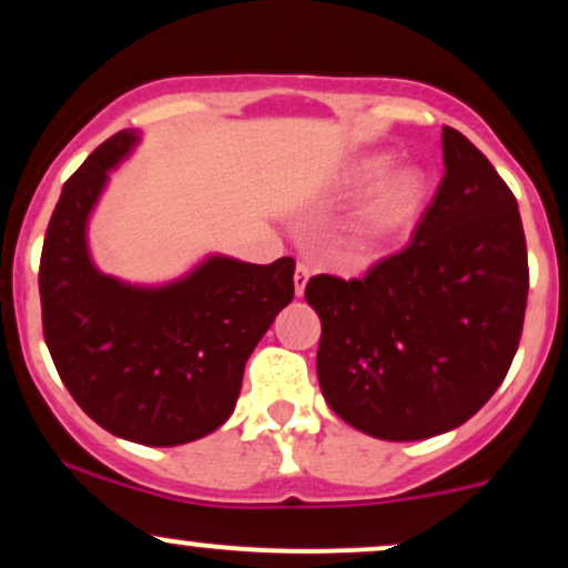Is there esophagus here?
Returning <instances> with one entry per match:
<instances>
[{
	"mask_svg": "<svg viewBox=\"0 0 568 568\" xmlns=\"http://www.w3.org/2000/svg\"><path fill=\"white\" fill-rule=\"evenodd\" d=\"M306 280H310V264L298 262L296 264V275H293V288H296V296H304Z\"/></svg>",
	"mask_w": 568,
	"mask_h": 568,
	"instance_id": "34e87169",
	"label": "esophagus"
}]
</instances>
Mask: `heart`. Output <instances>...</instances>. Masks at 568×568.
Wrapping results in <instances>:
<instances>
[{
  "mask_svg": "<svg viewBox=\"0 0 568 568\" xmlns=\"http://www.w3.org/2000/svg\"><path fill=\"white\" fill-rule=\"evenodd\" d=\"M387 158H371L357 168L361 181H374L387 171ZM427 197V179L425 173L414 168L389 173L387 179L376 186L366 205L355 216V224L349 226L347 245L357 256H371L379 253L387 245L397 243L406 234L414 221L419 219Z\"/></svg>",
  "mask_w": 568,
  "mask_h": 568,
  "instance_id": "b5f03b06",
  "label": "heart"
}]
</instances>
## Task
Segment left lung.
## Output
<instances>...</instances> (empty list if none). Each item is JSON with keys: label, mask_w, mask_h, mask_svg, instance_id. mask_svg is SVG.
<instances>
[{"label": "left lung", "mask_w": 568, "mask_h": 568, "mask_svg": "<svg viewBox=\"0 0 568 568\" xmlns=\"http://www.w3.org/2000/svg\"><path fill=\"white\" fill-rule=\"evenodd\" d=\"M438 192L403 251L363 277L315 275L317 379L347 425L422 440L465 425L518 349L529 258L518 202L478 146L443 128Z\"/></svg>", "instance_id": "left-lung-1"}]
</instances>
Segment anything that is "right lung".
Instances as JSON below:
<instances>
[{"label":"right lung","mask_w":568,"mask_h":568,"mask_svg":"<svg viewBox=\"0 0 568 568\" xmlns=\"http://www.w3.org/2000/svg\"><path fill=\"white\" fill-rule=\"evenodd\" d=\"M135 143L120 130L63 184L39 258L42 331L58 376L95 425L143 446H181L224 425L258 338L293 298L291 256H213L162 288L101 275L84 224Z\"/></svg>","instance_id":"1"}]
</instances>
